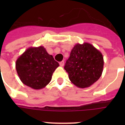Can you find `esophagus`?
<instances>
[{"instance_id":"1","label":"esophagus","mask_w":125,"mask_h":125,"mask_svg":"<svg viewBox=\"0 0 125 125\" xmlns=\"http://www.w3.org/2000/svg\"><path fill=\"white\" fill-rule=\"evenodd\" d=\"M60 65L62 67L63 66V65H64V61H62V62H60Z\"/></svg>"}]
</instances>
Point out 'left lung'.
<instances>
[{
  "mask_svg": "<svg viewBox=\"0 0 125 125\" xmlns=\"http://www.w3.org/2000/svg\"><path fill=\"white\" fill-rule=\"evenodd\" d=\"M103 65L104 60L101 52L91 44L85 43L74 46L64 69L72 83L84 88L99 80L103 73Z\"/></svg>",
  "mask_w": 125,
  "mask_h": 125,
  "instance_id": "obj_1",
  "label": "left lung"
}]
</instances>
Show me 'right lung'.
Listing matches in <instances>:
<instances>
[{
    "label": "right lung",
    "mask_w": 125,
    "mask_h": 125,
    "mask_svg": "<svg viewBox=\"0 0 125 125\" xmlns=\"http://www.w3.org/2000/svg\"><path fill=\"white\" fill-rule=\"evenodd\" d=\"M15 65L22 83L35 89L45 87L59 66L58 62L42 46L27 49L17 59Z\"/></svg>",
    "instance_id": "obj_1"
}]
</instances>
